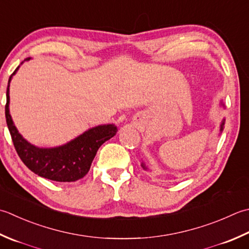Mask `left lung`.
<instances>
[{
  "label": "left lung",
  "mask_w": 249,
  "mask_h": 249,
  "mask_svg": "<svg viewBox=\"0 0 249 249\" xmlns=\"http://www.w3.org/2000/svg\"><path fill=\"white\" fill-rule=\"evenodd\" d=\"M223 125H225V121L222 122V124H221V128H220V130H222L223 129ZM141 166H142L144 169H147V167H145V165H144V163H141Z\"/></svg>",
  "instance_id": "1"
}]
</instances>
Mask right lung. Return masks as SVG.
<instances>
[{
    "label": "right lung",
    "instance_id": "add662e5",
    "mask_svg": "<svg viewBox=\"0 0 249 249\" xmlns=\"http://www.w3.org/2000/svg\"><path fill=\"white\" fill-rule=\"evenodd\" d=\"M29 59L30 58H26L24 60ZM18 68L19 66L8 80L5 118H6L7 127L12 136L15 150L19 158L31 172L53 181L73 182L83 178L89 173L92 160L100 145L116 134V127L112 124L97 126L61 147L52 149L34 147L18 133L8 110L9 82Z\"/></svg>",
    "mask_w": 249,
    "mask_h": 249
}]
</instances>
